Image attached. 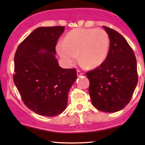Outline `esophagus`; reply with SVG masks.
Here are the masks:
<instances>
[{"label": "esophagus", "mask_w": 145, "mask_h": 145, "mask_svg": "<svg viewBox=\"0 0 145 145\" xmlns=\"http://www.w3.org/2000/svg\"><path fill=\"white\" fill-rule=\"evenodd\" d=\"M77 75L78 77L82 76V75H84V73H83L81 71H80V70H78V71H77Z\"/></svg>", "instance_id": "esophagus-1"}]
</instances>
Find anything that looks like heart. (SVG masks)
<instances>
[{"instance_id": "obj_1", "label": "heart", "mask_w": 145, "mask_h": 145, "mask_svg": "<svg viewBox=\"0 0 145 145\" xmlns=\"http://www.w3.org/2000/svg\"><path fill=\"white\" fill-rule=\"evenodd\" d=\"M110 50V38L105 30L97 28H77L66 35L57 52L66 65H72L79 54V61L87 68L104 63Z\"/></svg>"}]
</instances>
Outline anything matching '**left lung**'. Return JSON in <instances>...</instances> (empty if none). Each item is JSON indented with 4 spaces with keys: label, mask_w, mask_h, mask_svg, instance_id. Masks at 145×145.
Wrapping results in <instances>:
<instances>
[{
    "label": "left lung",
    "mask_w": 145,
    "mask_h": 145,
    "mask_svg": "<svg viewBox=\"0 0 145 145\" xmlns=\"http://www.w3.org/2000/svg\"><path fill=\"white\" fill-rule=\"evenodd\" d=\"M110 38L106 60L86 72L88 92L94 107L105 112L123 109L131 99L138 83L137 65L134 52L119 33L103 26Z\"/></svg>",
    "instance_id": "obj_1"
}]
</instances>
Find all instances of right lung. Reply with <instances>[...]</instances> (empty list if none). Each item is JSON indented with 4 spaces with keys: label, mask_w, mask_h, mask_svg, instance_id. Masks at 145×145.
I'll list each match as a JSON object with an SVG mask.
<instances>
[{
    "label": "right lung",
    "mask_w": 145,
    "mask_h": 145,
    "mask_svg": "<svg viewBox=\"0 0 145 145\" xmlns=\"http://www.w3.org/2000/svg\"><path fill=\"white\" fill-rule=\"evenodd\" d=\"M64 26L35 29L17 47L14 82L25 105L35 113L53 117L65 110L76 69L60 67L56 45Z\"/></svg>",
    "instance_id": "right-lung-1"
}]
</instances>
